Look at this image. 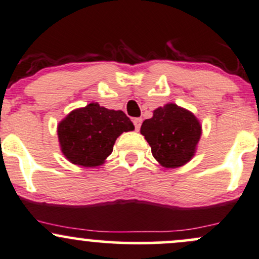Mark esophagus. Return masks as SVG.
<instances>
[{
    "label": "esophagus",
    "instance_id": "esophagus-1",
    "mask_svg": "<svg viewBox=\"0 0 259 259\" xmlns=\"http://www.w3.org/2000/svg\"><path fill=\"white\" fill-rule=\"evenodd\" d=\"M133 123H134V125H135V129L140 130V127H141V124H142V119L141 118H134Z\"/></svg>",
    "mask_w": 259,
    "mask_h": 259
}]
</instances>
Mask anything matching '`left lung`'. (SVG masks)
Instances as JSON below:
<instances>
[{
    "label": "left lung",
    "instance_id": "left-lung-1",
    "mask_svg": "<svg viewBox=\"0 0 259 259\" xmlns=\"http://www.w3.org/2000/svg\"><path fill=\"white\" fill-rule=\"evenodd\" d=\"M140 132L150 144L154 158L165 168H178L189 162L201 138L197 118L174 103L157 108L153 117L142 123Z\"/></svg>",
    "mask_w": 259,
    "mask_h": 259
}]
</instances>
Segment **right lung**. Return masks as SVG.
<instances>
[{"instance_id": "1", "label": "right lung", "mask_w": 259, "mask_h": 259, "mask_svg": "<svg viewBox=\"0 0 259 259\" xmlns=\"http://www.w3.org/2000/svg\"><path fill=\"white\" fill-rule=\"evenodd\" d=\"M132 130L134 125L125 113L92 102L59 123L58 139L68 160L82 167H97L112 153L118 136Z\"/></svg>"}]
</instances>
